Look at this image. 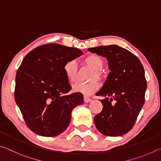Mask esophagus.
<instances>
[{
  "label": "esophagus",
  "mask_w": 161,
  "mask_h": 161,
  "mask_svg": "<svg viewBox=\"0 0 161 161\" xmlns=\"http://www.w3.org/2000/svg\"><path fill=\"white\" fill-rule=\"evenodd\" d=\"M84 102L88 103V102H91L92 99H90V98L88 97H86V96H84Z\"/></svg>",
  "instance_id": "1"
}]
</instances>
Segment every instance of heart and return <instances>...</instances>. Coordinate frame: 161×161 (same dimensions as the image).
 <instances>
[{
	"label": "heart",
	"mask_w": 161,
	"mask_h": 161,
	"mask_svg": "<svg viewBox=\"0 0 161 161\" xmlns=\"http://www.w3.org/2000/svg\"><path fill=\"white\" fill-rule=\"evenodd\" d=\"M83 64L93 69L90 76V80H94L92 82L84 84L77 83L73 86V90L80 92L86 95H89L97 92L99 88V84L95 80H102L103 79L102 69L104 65L103 59L100 56L95 54L87 55L83 59ZM64 71L68 81L70 83H75L78 77V64L75 59L67 61L64 65Z\"/></svg>",
	"instance_id": "obj_1"
}]
</instances>
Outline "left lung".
I'll return each mask as SVG.
<instances>
[{
    "mask_svg": "<svg viewBox=\"0 0 161 161\" xmlns=\"http://www.w3.org/2000/svg\"><path fill=\"white\" fill-rule=\"evenodd\" d=\"M88 50L107 58L111 70L96 94L105 99L101 100L102 111L94 118L95 126L105 136H123L134 126L145 103L147 82L143 65L135 54L116 45Z\"/></svg>",
    "mask_w": 161,
    "mask_h": 161,
    "instance_id": "obj_1",
    "label": "left lung"
}]
</instances>
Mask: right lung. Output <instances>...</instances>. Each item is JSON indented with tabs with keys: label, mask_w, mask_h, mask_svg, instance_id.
<instances>
[{
	"label": "right lung",
	"mask_w": 161,
	"mask_h": 161,
	"mask_svg": "<svg viewBox=\"0 0 161 161\" xmlns=\"http://www.w3.org/2000/svg\"><path fill=\"white\" fill-rule=\"evenodd\" d=\"M82 54L80 49L55 43L40 45L27 54L15 76V100L26 126L37 135L58 136L69 126L73 108L84 103L64 71L67 61Z\"/></svg>",
	"instance_id": "right-lung-1"
}]
</instances>
